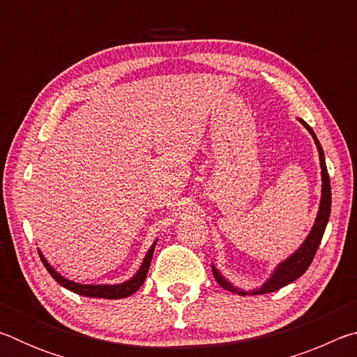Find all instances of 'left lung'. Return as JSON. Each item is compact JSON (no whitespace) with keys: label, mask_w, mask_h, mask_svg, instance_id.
Returning <instances> with one entry per match:
<instances>
[{"label":"left lung","mask_w":357,"mask_h":357,"mask_svg":"<svg viewBox=\"0 0 357 357\" xmlns=\"http://www.w3.org/2000/svg\"><path fill=\"white\" fill-rule=\"evenodd\" d=\"M298 119H299V123L304 126L307 130H309V134L312 135L313 142H315L317 149H318V155H319V167H321V181H323L321 200H319V208H318L315 223H313L310 233L307 234L305 241L301 244L299 249L294 253H291V255H289L287 259H283V261L277 264L274 273L271 274L269 279L266 280L261 287L257 289H252V291H245V289H243V288L234 287L233 283L228 282L225 277L219 273V269H217L213 264V274L215 277L217 283H219L222 288H225L231 293H238L241 296H245V294H264V293L277 291V289H280L282 287L288 285V283L294 282L296 279H299V277L304 274L307 269H309V266L312 264V259H313V257H315L319 244H321L324 229H326V225H328L329 214H331V181H329L328 168H326L323 148L318 142L315 132H313V129L305 123V121H302L301 118H298Z\"/></svg>","instance_id":"1"}]
</instances>
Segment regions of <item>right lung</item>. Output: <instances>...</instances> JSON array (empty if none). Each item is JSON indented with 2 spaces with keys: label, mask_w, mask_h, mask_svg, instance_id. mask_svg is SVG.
Listing matches in <instances>:
<instances>
[{
  "label": "right lung",
  "mask_w": 357,
  "mask_h": 357,
  "mask_svg": "<svg viewBox=\"0 0 357 357\" xmlns=\"http://www.w3.org/2000/svg\"><path fill=\"white\" fill-rule=\"evenodd\" d=\"M155 244H157V239L154 241V244L149 247L146 257H144L140 269L137 271V274L132 277V279L126 280L123 283H116V285H91V283H88V285H83V283H77L74 280L66 279V277L59 274L58 271L47 261L45 257L40 253V250L39 249L38 250H39L42 263H44V266H45V269L48 271V273H50V275L59 283V285L64 287L66 289H69V291L77 293L80 296H86V298L121 299V298H128V296L134 294L137 289L144 283V279H146V275H148V269H149V264H151V258H153Z\"/></svg>",
  "instance_id": "add662e5"
}]
</instances>
